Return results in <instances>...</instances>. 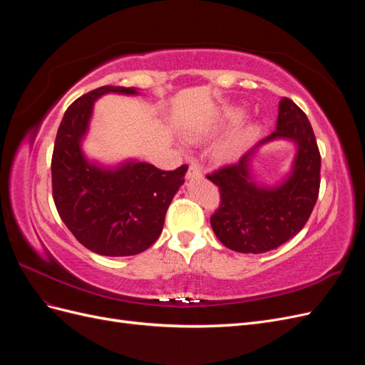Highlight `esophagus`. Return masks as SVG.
Listing matches in <instances>:
<instances>
[{
	"label": "esophagus",
	"instance_id": "34e87169",
	"mask_svg": "<svg viewBox=\"0 0 365 365\" xmlns=\"http://www.w3.org/2000/svg\"><path fill=\"white\" fill-rule=\"evenodd\" d=\"M201 176H202V173H201L200 168H197L196 164H192L190 168H189V170H187L185 178L187 180H193V178H201Z\"/></svg>",
	"mask_w": 365,
	"mask_h": 365
}]
</instances>
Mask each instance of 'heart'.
<instances>
[{
    "label": "heart",
    "mask_w": 365,
    "mask_h": 365,
    "mask_svg": "<svg viewBox=\"0 0 365 365\" xmlns=\"http://www.w3.org/2000/svg\"><path fill=\"white\" fill-rule=\"evenodd\" d=\"M244 111L240 108L227 109L215 121L207 125L189 128L184 130V138L189 143H207L215 138L222 128L237 121ZM260 134V125L257 121H247L235 129H231L225 137L220 138L212 149V160L217 165L235 164L244 155L247 149L252 145Z\"/></svg>",
    "instance_id": "1"
}]
</instances>
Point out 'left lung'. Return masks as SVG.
Segmentation results:
<instances>
[{"instance_id": "left-lung-1", "label": "left lung", "mask_w": 365, "mask_h": 365, "mask_svg": "<svg viewBox=\"0 0 365 365\" xmlns=\"http://www.w3.org/2000/svg\"><path fill=\"white\" fill-rule=\"evenodd\" d=\"M240 161L207 178L219 187L220 207L210 217L216 237L237 252L260 254L292 239L311 216L319 190V157L311 123L289 98L279 102L277 126ZM272 140L294 146L290 170L274 185L257 180L253 161Z\"/></svg>"}]
</instances>
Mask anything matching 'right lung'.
<instances>
[{
  "label": "right lung",
  "mask_w": 365,
  "mask_h": 365,
  "mask_svg": "<svg viewBox=\"0 0 365 365\" xmlns=\"http://www.w3.org/2000/svg\"><path fill=\"white\" fill-rule=\"evenodd\" d=\"M105 94L140 93L138 88L106 85L71 103L54 141L53 197L63 224L85 248L108 257L135 256L160 237L187 165L160 170L137 158L103 164L88 157L83 141L94 103Z\"/></svg>",
  "instance_id": "obj_1"
}]
</instances>
